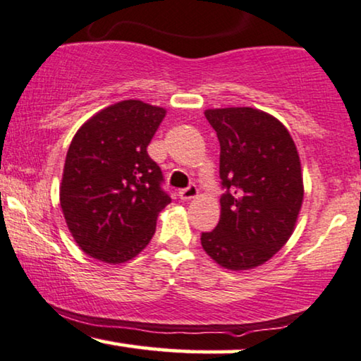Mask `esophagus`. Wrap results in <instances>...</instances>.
Returning <instances> with one entry per match:
<instances>
[{
	"instance_id": "obj_1",
	"label": "esophagus",
	"mask_w": 361,
	"mask_h": 361,
	"mask_svg": "<svg viewBox=\"0 0 361 361\" xmlns=\"http://www.w3.org/2000/svg\"><path fill=\"white\" fill-rule=\"evenodd\" d=\"M195 197H199V189H197L195 185H190V187H187V189H182L179 192L180 200H192V199H195Z\"/></svg>"
}]
</instances>
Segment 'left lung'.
Returning <instances> with one entry per match:
<instances>
[{
  "mask_svg": "<svg viewBox=\"0 0 361 361\" xmlns=\"http://www.w3.org/2000/svg\"><path fill=\"white\" fill-rule=\"evenodd\" d=\"M220 141V221L202 248L230 271L255 269L288 243L304 200L300 157L278 118L251 106L209 108Z\"/></svg>",
  "mask_w": 361,
  "mask_h": 361,
  "instance_id": "obj_1",
  "label": "left lung"
}]
</instances>
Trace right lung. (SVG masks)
I'll return each instance as SVG.
<instances>
[{
	"instance_id": "right-lung-1",
	"label": "right lung",
	"mask_w": 361,
	"mask_h": 361,
	"mask_svg": "<svg viewBox=\"0 0 361 361\" xmlns=\"http://www.w3.org/2000/svg\"><path fill=\"white\" fill-rule=\"evenodd\" d=\"M166 108L123 100L83 123L68 146L61 209L83 253L102 263H126L149 245L171 197L147 146Z\"/></svg>"
}]
</instances>
